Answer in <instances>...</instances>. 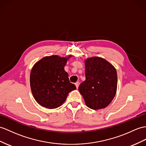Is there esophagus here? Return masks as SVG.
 <instances>
[{"label":"esophagus","instance_id":"1","mask_svg":"<svg viewBox=\"0 0 146 146\" xmlns=\"http://www.w3.org/2000/svg\"><path fill=\"white\" fill-rule=\"evenodd\" d=\"M79 84H80V83H79V82H77L75 84V85H76V88H79Z\"/></svg>","mask_w":146,"mask_h":146}]
</instances>
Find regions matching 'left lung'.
Listing matches in <instances>:
<instances>
[{
	"mask_svg": "<svg viewBox=\"0 0 146 146\" xmlns=\"http://www.w3.org/2000/svg\"><path fill=\"white\" fill-rule=\"evenodd\" d=\"M85 80L79 90L85 104L92 110L106 107L114 98L117 89V73L113 65L100 57L85 61Z\"/></svg>",
	"mask_w": 146,
	"mask_h": 146,
	"instance_id": "left-lung-1",
	"label": "left lung"
}]
</instances>
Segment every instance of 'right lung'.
Wrapping results in <instances>:
<instances>
[{
  "label": "right lung",
  "instance_id": "right-lung-1",
  "mask_svg": "<svg viewBox=\"0 0 146 146\" xmlns=\"http://www.w3.org/2000/svg\"><path fill=\"white\" fill-rule=\"evenodd\" d=\"M46 56L33 66L30 74V87L36 101L45 108L53 109L62 105L70 92L76 89L65 70L70 57Z\"/></svg>",
  "mask_w": 146,
  "mask_h": 146
}]
</instances>
